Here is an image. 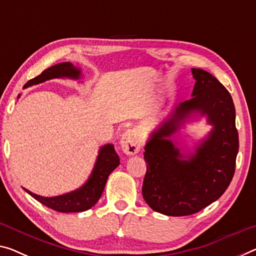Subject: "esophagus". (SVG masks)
I'll return each mask as SVG.
<instances>
[{
    "label": "esophagus",
    "instance_id": "34e87169",
    "mask_svg": "<svg viewBox=\"0 0 256 256\" xmlns=\"http://www.w3.org/2000/svg\"><path fill=\"white\" fill-rule=\"evenodd\" d=\"M120 145L122 151L127 156H134L138 153L142 146L138 135H137L135 130H132V129H128V130H126L122 134L120 140Z\"/></svg>",
    "mask_w": 256,
    "mask_h": 256
}]
</instances>
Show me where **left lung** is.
I'll return each mask as SVG.
<instances>
[{"label":"left lung","instance_id":"obj_1","mask_svg":"<svg viewBox=\"0 0 256 256\" xmlns=\"http://www.w3.org/2000/svg\"><path fill=\"white\" fill-rule=\"evenodd\" d=\"M191 70L192 98L172 110L144 148L143 198L153 210L168 216L198 213L218 200L234 178L239 148L230 92L210 73ZM192 112L206 115L214 129L194 154L184 156L170 138Z\"/></svg>","mask_w":256,"mask_h":256}]
</instances>
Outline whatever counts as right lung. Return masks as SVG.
I'll return each mask as SVG.
<instances>
[{
  "instance_id": "1",
  "label": "right lung",
  "mask_w": 256,
  "mask_h": 256,
  "mask_svg": "<svg viewBox=\"0 0 256 256\" xmlns=\"http://www.w3.org/2000/svg\"><path fill=\"white\" fill-rule=\"evenodd\" d=\"M74 78V80H78L81 78V70L76 68L70 62H60V64L54 65L46 70H43L40 76L27 82L24 86V88H27L33 84H42V82L46 80H51V78ZM119 164V156L116 154L113 144H106L100 148V153H98L92 175L89 176L87 182L81 188L72 192H68V194L57 196H41L26 190V188L25 191L32 196L34 199H36L38 202H40L42 205L49 207L56 212H60V213L84 212L92 208L98 202V199L100 198L104 191L108 175Z\"/></svg>"
}]
</instances>
